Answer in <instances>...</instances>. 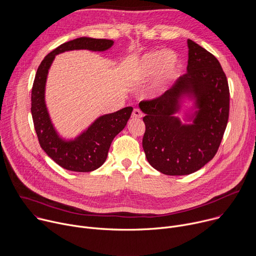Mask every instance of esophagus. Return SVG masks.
I'll list each match as a JSON object with an SVG mask.
<instances>
[{"mask_svg":"<svg viewBox=\"0 0 256 256\" xmlns=\"http://www.w3.org/2000/svg\"><path fill=\"white\" fill-rule=\"evenodd\" d=\"M132 116V118H140L142 116V114L140 109H134Z\"/></svg>","mask_w":256,"mask_h":256,"instance_id":"esophagus-1","label":"esophagus"}]
</instances>
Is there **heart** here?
<instances>
[{"label": "heart", "instance_id": "obj_1", "mask_svg": "<svg viewBox=\"0 0 256 256\" xmlns=\"http://www.w3.org/2000/svg\"><path fill=\"white\" fill-rule=\"evenodd\" d=\"M180 70V58L173 50H154L144 52L128 66L126 79L132 84H142L153 78L147 94L151 98L163 95Z\"/></svg>", "mask_w": 256, "mask_h": 256}]
</instances>
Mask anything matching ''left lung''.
Wrapping results in <instances>:
<instances>
[{
	"label": "left lung",
	"mask_w": 256,
	"mask_h": 256,
	"mask_svg": "<svg viewBox=\"0 0 256 256\" xmlns=\"http://www.w3.org/2000/svg\"><path fill=\"white\" fill-rule=\"evenodd\" d=\"M188 46L186 74L161 97L138 104L146 158L172 176L192 174L214 158L229 118V86L220 62L190 40ZM186 102L192 104L180 119L176 114Z\"/></svg>",
	"instance_id": "1"
}]
</instances>
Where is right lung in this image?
Returning a JSON list of instances; mask_svg holds the SVG:
<instances>
[{
  "instance_id": "add662e5",
  "label": "right lung",
  "mask_w": 256,
  "mask_h": 256,
  "mask_svg": "<svg viewBox=\"0 0 256 256\" xmlns=\"http://www.w3.org/2000/svg\"><path fill=\"white\" fill-rule=\"evenodd\" d=\"M114 44L110 40L79 38L60 44L48 54L36 72L32 93L31 114L34 128L42 150L60 167L75 172H90L99 168L106 160L114 138L126 128L132 107L128 106L112 114L97 118L75 138H64L56 128L46 101V87L50 68L56 56L86 50L103 52Z\"/></svg>"
}]
</instances>
